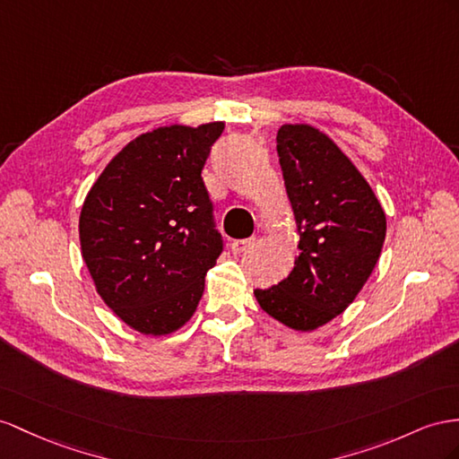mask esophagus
I'll list each match as a JSON object with an SVG mask.
<instances>
[{"label":"esophagus","instance_id":"1","mask_svg":"<svg viewBox=\"0 0 459 459\" xmlns=\"http://www.w3.org/2000/svg\"><path fill=\"white\" fill-rule=\"evenodd\" d=\"M252 244H254V238H242V240H234L230 244V248H232L234 254H242V252L248 250Z\"/></svg>","mask_w":459,"mask_h":459}]
</instances>
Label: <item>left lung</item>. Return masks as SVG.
<instances>
[{
    "mask_svg": "<svg viewBox=\"0 0 459 459\" xmlns=\"http://www.w3.org/2000/svg\"><path fill=\"white\" fill-rule=\"evenodd\" d=\"M277 152L300 252L287 279L254 295L277 322L312 332L345 312L368 281L385 213L355 164L318 127L281 126Z\"/></svg>",
    "mask_w": 459,
    "mask_h": 459,
    "instance_id": "obj_1",
    "label": "left lung"
}]
</instances>
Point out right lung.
<instances>
[{"instance_id": "1", "label": "right lung", "mask_w": 459, "mask_h": 459, "mask_svg": "<svg viewBox=\"0 0 459 459\" xmlns=\"http://www.w3.org/2000/svg\"><path fill=\"white\" fill-rule=\"evenodd\" d=\"M222 122L162 126L117 152L79 217L81 255L107 307L132 330L169 335L192 318L222 252L202 178Z\"/></svg>"}]
</instances>
